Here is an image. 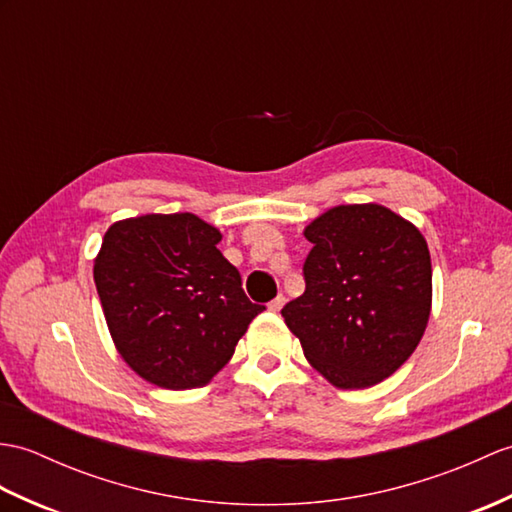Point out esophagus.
<instances>
[{
    "label": "esophagus",
    "mask_w": 512,
    "mask_h": 512,
    "mask_svg": "<svg viewBox=\"0 0 512 512\" xmlns=\"http://www.w3.org/2000/svg\"><path fill=\"white\" fill-rule=\"evenodd\" d=\"M283 305H285V296H283V294H277L275 299H272V301L268 303V310H272V312H279Z\"/></svg>",
    "instance_id": "34e87169"
}]
</instances>
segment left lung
Listing matches in <instances>:
<instances>
[{
    "instance_id": "obj_1",
    "label": "left lung",
    "mask_w": 512,
    "mask_h": 512,
    "mask_svg": "<svg viewBox=\"0 0 512 512\" xmlns=\"http://www.w3.org/2000/svg\"><path fill=\"white\" fill-rule=\"evenodd\" d=\"M305 292L281 310L307 362L336 388L384 382L417 349L432 310L421 231L388 207L340 205L307 224Z\"/></svg>"
}]
</instances>
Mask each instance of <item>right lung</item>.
Here are the masks:
<instances>
[{
  "label": "right lung",
  "instance_id": "right-lung-1",
  "mask_svg": "<svg viewBox=\"0 0 512 512\" xmlns=\"http://www.w3.org/2000/svg\"><path fill=\"white\" fill-rule=\"evenodd\" d=\"M222 233L194 213L115 222L93 281L115 349L146 382L185 390L211 382L264 305L218 251Z\"/></svg>",
  "mask_w": 512,
  "mask_h": 512
}]
</instances>
